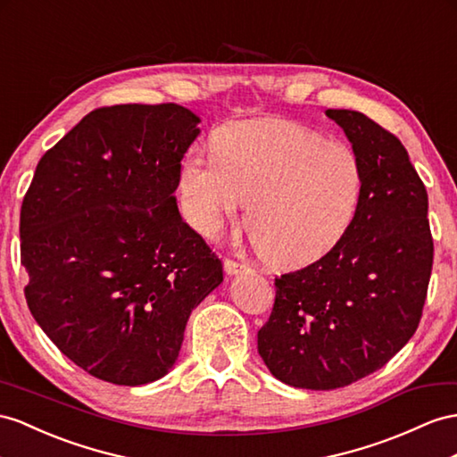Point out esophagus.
I'll use <instances>...</instances> for the list:
<instances>
[{
	"instance_id": "34e87169",
	"label": "esophagus",
	"mask_w": 457,
	"mask_h": 457,
	"mask_svg": "<svg viewBox=\"0 0 457 457\" xmlns=\"http://www.w3.org/2000/svg\"><path fill=\"white\" fill-rule=\"evenodd\" d=\"M224 270H226V274H229V276H236V274L247 272L249 266L243 264V262L233 261V259H226V261H224Z\"/></svg>"
}]
</instances>
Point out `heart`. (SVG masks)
Instances as JSON below:
<instances>
[{
    "instance_id": "heart-1",
    "label": "heart",
    "mask_w": 457,
    "mask_h": 457,
    "mask_svg": "<svg viewBox=\"0 0 457 457\" xmlns=\"http://www.w3.org/2000/svg\"><path fill=\"white\" fill-rule=\"evenodd\" d=\"M214 152L183 156L178 193L185 218L206 237L247 204L261 254L297 266L320 259L353 226L365 193L357 152L294 121H239L216 133Z\"/></svg>"
}]
</instances>
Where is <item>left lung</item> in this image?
Wrapping results in <instances>:
<instances>
[{"label": "left lung", "mask_w": 457, "mask_h": 457, "mask_svg": "<svg viewBox=\"0 0 457 457\" xmlns=\"http://www.w3.org/2000/svg\"><path fill=\"white\" fill-rule=\"evenodd\" d=\"M365 171L353 226L322 259L276 278L259 353L294 388L334 390L382 369L415 334L432 270L428 196L400 138L353 110H326Z\"/></svg>", "instance_id": "1"}]
</instances>
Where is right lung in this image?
Listing matches in <instances>:
<instances>
[{"label": "right lung", "instance_id": "1", "mask_svg": "<svg viewBox=\"0 0 457 457\" xmlns=\"http://www.w3.org/2000/svg\"><path fill=\"white\" fill-rule=\"evenodd\" d=\"M198 123L179 104L98 108L40 158L22 198L27 305L100 380L140 386L168 374L193 309L224 282L173 196Z\"/></svg>", "mask_w": 457, "mask_h": 457}]
</instances>
